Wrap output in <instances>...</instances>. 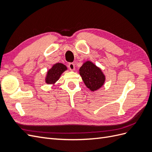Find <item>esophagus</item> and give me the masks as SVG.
Masks as SVG:
<instances>
[{
  "label": "esophagus",
  "mask_w": 152,
  "mask_h": 152,
  "mask_svg": "<svg viewBox=\"0 0 152 152\" xmlns=\"http://www.w3.org/2000/svg\"><path fill=\"white\" fill-rule=\"evenodd\" d=\"M68 67H69V68H70V70L71 71H73V70H75V65L73 63H72L69 64Z\"/></svg>",
  "instance_id": "esophagus-1"
}]
</instances>
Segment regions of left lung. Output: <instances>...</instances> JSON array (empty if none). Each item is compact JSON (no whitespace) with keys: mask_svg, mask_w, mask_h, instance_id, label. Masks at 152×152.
I'll return each instance as SVG.
<instances>
[{"mask_svg":"<svg viewBox=\"0 0 152 152\" xmlns=\"http://www.w3.org/2000/svg\"><path fill=\"white\" fill-rule=\"evenodd\" d=\"M79 74L86 86L91 91H96L102 87L106 77L102 69L91 61H86L79 69Z\"/></svg>","mask_w":152,"mask_h":152,"instance_id":"left-lung-1","label":"left lung"}]
</instances>
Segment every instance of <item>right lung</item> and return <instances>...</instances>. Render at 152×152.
<instances>
[{
    "label": "right lung",
    "instance_id": "obj_1",
    "mask_svg": "<svg viewBox=\"0 0 152 152\" xmlns=\"http://www.w3.org/2000/svg\"><path fill=\"white\" fill-rule=\"evenodd\" d=\"M68 70L66 65L61 63H57L48 70L45 77V82L47 84L54 86L59 79L62 73Z\"/></svg>",
    "mask_w": 152,
    "mask_h": 152
}]
</instances>
